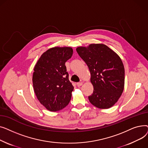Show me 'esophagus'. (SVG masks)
Returning a JSON list of instances; mask_svg holds the SVG:
<instances>
[{
  "mask_svg": "<svg viewBox=\"0 0 148 148\" xmlns=\"http://www.w3.org/2000/svg\"><path fill=\"white\" fill-rule=\"evenodd\" d=\"M82 84H83V83H82V82H79V83H77V86H78V87L81 86Z\"/></svg>",
  "mask_w": 148,
  "mask_h": 148,
  "instance_id": "34e87169",
  "label": "esophagus"
}]
</instances>
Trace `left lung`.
Here are the masks:
<instances>
[{
    "mask_svg": "<svg viewBox=\"0 0 148 148\" xmlns=\"http://www.w3.org/2000/svg\"><path fill=\"white\" fill-rule=\"evenodd\" d=\"M76 51L90 73L94 92L88 97L90 103L99 108H110L118 101L124 88L125 69L121 58L102 44L80 47Z\"/></svg>",
    "mask_w": 148,
    "mask_h": 148,
    "instance_id": "left-lung-1",
    "label": "left lung"
}]
</instances>
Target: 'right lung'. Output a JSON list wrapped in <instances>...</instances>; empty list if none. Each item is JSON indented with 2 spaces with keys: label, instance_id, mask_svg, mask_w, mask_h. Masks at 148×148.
I'll use <instances>...</instances> for the list:
<instances>
[{
  "label": "right lung",
  "instance_id": "right-lung-1",
  "mask_svg": "<svg viewBox=\"0 0 148 148\" xmlns=\"http://www.w3.org/2000/svg\"><path fill=\"white\" fill-rule=\"evenodd\" d=\"M71 47H54L44 52L34 68L32 77L38 99L47 110L56 112L65 107L74 87L69 80L65 62L73 56Z\"/></svg>",
  "mask_w": 148,
  "mask_h": 148
}]
</instances>
